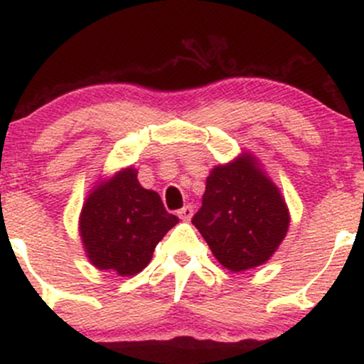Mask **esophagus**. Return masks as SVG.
<instances>
[{
	"instance_id": "1",
	"label": "esophagus",
	"mask_w": 364,
	"mask_h": 364,
	"mask_svg": "<svg viewBox=\"0 0 364 364\" xmlns=\"http://www.w3.org/2000/svg\"><path fill=\"white\" fill-rule=\"evenodd\" d=\"M193 213H194V210H193V206H191V205L183 206V208L178 210V217H181L183 222H189L191 218H193Z\"/></svg>"
}]
</instances>
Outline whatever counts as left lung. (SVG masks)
Masks as SVG:
<instances>
[{
	"instance_id": "8db88e82",
	"label": "left lung",
	"mask_w": 364,
	"mask_h": 364,
	"mask_svg": "<svg viewBox=\"0 0 364 364\" xmlns=\"http://www.w3.org/2000/svg\"><path fill=\"white\" fill-rule=\"evenodd\" d=\"M193 224L215 259L241 272L271 259L287 236L290 213L274 182L245 152L210 171Z\"/></svg>"
}]
</instances>
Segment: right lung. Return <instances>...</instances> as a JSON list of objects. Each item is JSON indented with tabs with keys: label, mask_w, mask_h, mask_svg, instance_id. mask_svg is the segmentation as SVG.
Instances as JSON below:
<instances>
[{
	"label": "right lung",
	"mask_w": 364,
	"mask_h": 364,
	"mask_svg": "<svg viewBox=\"0 0 364 364\" xmlns=\"http://www.w3.org/2000/svg\"><path fill=\"white\" fill-rule=\"evenodd\" d=\"M177 222L158 193L140 186L136 170L130 166L90 193L80 215V236L97 269L135 276Z\"/></svg>",
	"instance_id": "right-lung-1"
}]
</instances>
